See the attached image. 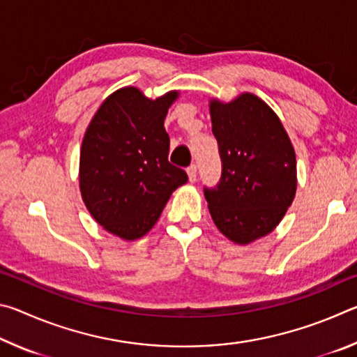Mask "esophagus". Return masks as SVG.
I'll return each mask as SVG.
<instances>
[{
	"label": "esophagus",
	"instance_id": "obj_1",
	"mask_svg": "<svg viewBox=\"0 0 357 357\" xmlns=\"http://www.w3.org/2000/svg\"><path fill=\"white\" fill-rule=\"evenodd\" d=\"M187 174H189L190 183H195L197 181V165L195 164H192L189 168H187Z\"/></svg>",
	"mask_w": 357,
	"mask_h": 357
}]
</instances>
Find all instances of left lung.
I'll use <instances>...</instances> for the list:
<instances>
[{
  "label": "left lung",
  "mask_w": 357,
  "mask_h": 357,
  "mask_svg": "<svg viewBox=\"0 0 357 357\" xmlns=\"http://www.w3.org/2000/svg\"><path fill=\"white\" fill-rule=\"evenodd\" d=\"M222 174L204 198L217 228L249 244L279 225L296 193V155L277 114L253 94L211 102Z\"/></svg>",
  "instance_id": "8db88e82"
}]
</instances>
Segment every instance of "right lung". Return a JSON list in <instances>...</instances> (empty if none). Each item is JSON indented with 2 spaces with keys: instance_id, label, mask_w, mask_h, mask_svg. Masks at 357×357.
I'll return each instance as SVG.
<instances>
[{
  "instance_id": "1",
  "label": "right lung",
  "mask_w": 357,
  "mask_h": 357,
  "mask_svg": "<svg viewBox=\"0 0 357 357\" xmlns=\"http://www.w3.org/2000/svg\"><path fill=\"white\" fill-rule=\"evenodd\" d=\"M178 93L151 100L137 88L107 98L88 126L80 151L83 202L99 225L123 239L146 234L187 173L168 162L164 128Z\"/></svg>"
}]
</instances>
